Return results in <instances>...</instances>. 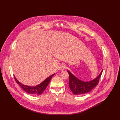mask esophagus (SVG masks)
I'll return each mask as SVG.
<instances>
[{
	"instance_id": "obj_1",
	"label": "esophagus",
	"mask_w": 120,
	"mask_h": 120,
	"mask_svg": "<svg viewBox=\"0 0 120 120\" xmlns=\"http://www.w3.org/2000/svg\"><path fill=\"white\" fill-rule=\"evenodd\" d=\"M66 68H67V67L65 64H62L61 65V66L60 67V70L61 71H63V70H64L65 69H66Z\"/></svg>"
}]
</instances>
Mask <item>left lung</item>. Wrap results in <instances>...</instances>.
Returning <instances> with one entry per match:
<instances>
[{
	"label": "left lung",
	"instance_id": "left-lung-1",
	"mask_svg": "<svg viewBox=\"0 0 120 120\" xmlns=\"http://www.w3.org/2000/svg\"><path fill=\"white\" fill-rule=\"evenodd\" d=\"M67 72L69 74V85L70 90L74 94L81 95L90 92L98 84L102 70L96 78L89 82L82 81L77 78L70 71L68 70Z\"/></svg>",
	"mask_w": 120,
	"mask_h": 120
}]
</instances>
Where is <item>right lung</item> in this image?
Listing matches in <instances>:
<instances>
[{
	"label": "right lung",
	"instance_id": "1",
	"mask_svg": "<svg viewBox=\"0 0 120 120\" xmlns=\"http://www.w3.org/2000/svg\"><path fill=\"white\" fill-rule=\"evenodd\" d=\"M55 74L50 75V76L47 77L46 79H45L43 82H42L41 83L35 86H27V85H26L23 84H22L21 82H20L18 80L16 79L15 75H14V78L16 83H18L25 92H26V93L29 94L38 95L41 94L43 93V92L45 91V88H46L47 86L48 85L49 82L50 81L51 78Z\"/></svg>",
	"mask_w": 120,
	"mask_h": 120
}]
</instances>
